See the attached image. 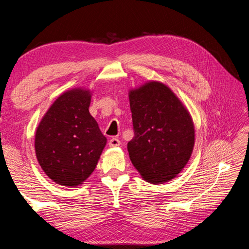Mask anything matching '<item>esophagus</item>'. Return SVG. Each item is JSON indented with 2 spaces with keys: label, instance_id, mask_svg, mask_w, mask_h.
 Wrapping results in <instances>:
<instances>
[{
  "label": "esophagus",
  "instance_id": "obj_1",
  "mask_svg": "<svg viewBox=\"0 0 249 249\" xmlns=\"http://www.w3.org/2000/svg\"><path fill=\"white\" fill-rule=\"evenodd\" d=\"M109 146L110 147H116V146H119L120 145V140L117 139V138H111L109 140Z\"/></svg>",
  "mask_w": 249,
  "mask_h": 249
}]
</instances>
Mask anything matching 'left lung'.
Returning a JSON list of instances; mask_svg holds the SVG:
<instances>
[{
    "instance_id": "left-lung-1",
    "label": "left lung",
    "mask_w": 249,
    "mask_h": 249,
    "mask_svg": "<svg viewBox=\"0 0 249 249\" xmlns=\"http://www.w3.org/2000/svg\"><path fill=\"white\" fill-rule=\"evenodd\" d=\"M134 137L130 159L146 182L162 184L176 178L189 161L194 146L190 113L172 90L150 81L129 92Z\"/></svg>"
}]
</instances>
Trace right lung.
<instances>
[{
    "label": "right lung",
    "mask_w": 249,
    "mask_h": 249,
    "mask_svg": "<svg viewBox=\"0 0 249 249\" xmlns=\"http://www.w3.org/2000/svg\"><path fill=\"white\" fill-rule=\"evenodd\" d=\"M91 91L73 88L53 103L35 134L37 161L55 183L76 187L91 175L107 138L90 115Z\"/></svg>",
    "instance_id": "1"
}]
</instances>
